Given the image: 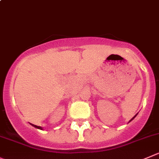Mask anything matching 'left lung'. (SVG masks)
Returning a JSON list of instances; mask_svg holds the SVG:
<instances>
[{
  "mask_svg": "<svg viewBox=\"0 0 159 159\" xmlns=\"http://www.w3.org/2000/svg\"><path fill=\"white\" fill-rule=\"evenodd\" d=\"M137 116V115H136V116H134V117H133V118H132V119H130V120H129V122H131V121H132V120H133V119H134V118H135V117H136V116Z\"/></svg>",
  "mask_w": 159,
  "mask_h": 159,
  "instance_id": "obj_1",
  "label": "left lung"
}]
</instances>
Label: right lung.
<instances>
[{"label": "right lung", "mask_w": 159, "mask_h": 159, "mask_svg": "<svg viewBox=\"0 0 159 159\" xmlns=\"http://www.w3.org/2000/svg\"><path fill=\"white\" fill-rule=\"evenodd\" d=\"M32 126H34V127H35V128H37V129H42V127H41V126H36V125H33V124H32Z\"/></svg>", "instance_id": "right-lung-1"}]
</instances>
